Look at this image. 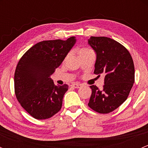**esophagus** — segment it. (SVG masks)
<instances>
[{"instance_id": "obj_1", "label": "esophagus", "mask_w": 148, "mask_h": 148, "mask_svg": "<svg viewBox=\"0 0 148 148\" xmlns=\"http://www.w3.org/2000/svg\"><path fill=\"white\" fill-rule=\"evenodd\" d=\"M71 86L74 88H79L81 87V84H77V83H74L71 84Z\"/></svg>"}]
</instances>
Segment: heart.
Instances as JSON below:
<instances>
[{
	"mask_svg": "<svg viewBox=\"0 0 148 148\" xmlns=\"http://www.w3.org/2000/svg\"><path fill=\"white\" fill-rule=\"evenodd\" d=\"M88 51H90V49H86V48H83V49H81L79 51V55L81 54V53H84V52Z\"/></svg>",
	"mask_w": 148,
	"mask_h": 148,
	"instance_id": "1",
	"label": "heart"
}]
</instances>
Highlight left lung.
I'll return each instance as SVG.
<instances>
[{
    "instance_id": "1",
    "label": "left lung",
    "mask_w": 148,
    "mask_h": 148,
    "mask_svg": "<svg viewBox=\"0 0 148 148\" xmlns=\"http://www.w3.org/2000/svg\"><path fill=\"white\" fill-rule=\"evenodd\" d=\"M88 44L97 53L94 73L104 74L102 90L90 86L92 92L88 106L100 114L114 111L127 99L135 82V66L127 49L114 39L91 36Z\"/></svg>"
}]
</instances>
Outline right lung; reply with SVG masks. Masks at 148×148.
<instances>
[{
    "label": "right lung",
    "mask_w": 148,
    "mask_h": 148,
    "mask_svg": "<svg viewBox=\"0 0 148 148\" xmlns=\"http://www.w3.org/2000/svg\"><path fill=\"white\" fill-rule=\"evenodd\" d=\"M75 42L74 36L66 41H41L30 48L19 60L14 74L15 95L21 107L34 118L49 119L62 109L69 86H56L50 76Z\"/></svg>",
    "instance_id": "right-lung-1"
}]
</instances>
